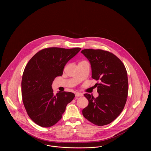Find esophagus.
<instances>
[{
  "label": "esophagus",
  "instance_id": "esophagus-1",
  "mask_svg": "<svg viewBox=\"0 0 151 151\" xmlns=\"http://www.w3.org/2000/svg\"><path fill=\"white\" fill-rule=\"evenodd\" d=\"M75 95H76V96H77V97H78V96H83V94L82 93H81V92H76V94H75Z\"/></svg>",
  "mask_w": 151,
  "mask_h": 151
}]
</instances>
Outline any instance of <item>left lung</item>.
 Wrapping results in <instances>:
<instances>
[{
	"label": "left lung",
	"mask_w": 151,
	"mask_h": 151,
	"mask_svg": "<svg viewBox=\"0 0 151 151\" xmlns=\"http://www.w3.org/2000/svg\"><path fill=\"white\" fill-rule=\"evenodd\" d=\"M81 52L90 63L92 78L100 82L95 85L99 93L96 98L84 94L89 104L83 110V114L95 125H106L119 116L126 103L129 83L126 67L108 51L86 49Z\"/></svg>",
	"instance_id": "obj_1"
}]
</instances>
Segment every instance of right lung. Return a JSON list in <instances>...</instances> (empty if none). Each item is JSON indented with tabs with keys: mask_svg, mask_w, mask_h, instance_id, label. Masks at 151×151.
<instances>
[{
	"mask_svg": "<svg viewBox=\"0 0 151 151\" xmlns=\"http://www.w3.org/2000/svg\"><path fill=\"white\" fill-rule=\"evenodd\" d=\"M81 50L80 47L46 48L37 53L26 65L22 81V102L31 119L42 127H49L62 117L67 105L75 97L70 92L53 95L55 78L63 74L66 63Z\"/></svg>",
	"mask_w": 151,
	"mask_h": 151,
	"instance_id": "right-lung-1",
	"label": "right lung"
}]
</instances>
